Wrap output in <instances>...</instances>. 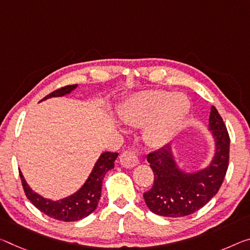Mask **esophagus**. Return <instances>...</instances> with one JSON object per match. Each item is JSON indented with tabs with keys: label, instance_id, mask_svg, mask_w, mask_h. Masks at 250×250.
Masks as SVG:
<instances>
[{
	"label": "esophagus",
	"instance_id": "obj_1",
	"mask_svg": "<svg viewBox=\"0 0 250 250\" xmlns=\"http://www.w3.org/2000/svg\"><path fill=\"white\" fill-rule=\"evenodd\" d=\"M120 164L125 168H133L139 164V156L133 150H126L121 153Z\"/></svg>",
	"mask_w": 250,
	"mask_h": 250
}]
</instances>
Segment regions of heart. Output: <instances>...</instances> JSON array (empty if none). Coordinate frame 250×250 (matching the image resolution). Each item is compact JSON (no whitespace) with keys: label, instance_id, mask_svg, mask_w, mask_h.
Returning <instances> with one entry per match:
<instances>
[{"label":"heart","instance_id":"b5f03b06","mask_svg":"<svg viewBox=\"0 0 250 250\" xmlns=\"http://www.w3.org/2000/svg\"><path fill=\"white\" fill-rule=\"evenodd\" d=\"M190 104L182 93L151 90L138 93L126 101L121 119L131 125H144L145 139L150 146L167 144L187 117Z\"/></svg>","mask_w":250,"mask_h":250}]
</instances>
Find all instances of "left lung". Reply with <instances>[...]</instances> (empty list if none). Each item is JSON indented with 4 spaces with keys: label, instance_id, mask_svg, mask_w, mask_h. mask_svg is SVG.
I'll use <instances>...</instances> for the list:
<instances>
[{
    "label": "left lung",
    "instance_id": "left-lung-1",
    "mask_svg": "<svg viewBox=\"0 0 250 250\" xmlns=\"http://www.w3.org/2000/svg\"><path fill=\"white\" fill-rule=\"evenodd\" d=\"M209 130L215 138L216 151L210 165L200 171L186 173L178 168L169 145L148 154L154 181L144 198L153 213L171 218L191 215L218 192L228 169L230 139L215 106H211Z\"/></svg>",
    "mask_w": 250,
    "mask_h": 250
}]
</instances>
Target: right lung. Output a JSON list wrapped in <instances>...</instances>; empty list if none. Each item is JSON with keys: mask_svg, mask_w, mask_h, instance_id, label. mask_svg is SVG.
I'll use <instances>...</instances> for the list:
<instances>
[{"mask_svg": "<svg viewBox=\"0 0 250 250\" xmlns=\"http://www.w3.org/2000/svg\"><path fill=\"white\" fill-rule=\"evenodd\" d=\"M78 84L66 85L53 91L47 94L45 99L52 97H63L69 94L71 91L77 88ZM118 157L117 152H104L99 158L91 171L90 176L84 185L73 193L72 196L59 201H53L50 199H45L42 196L38 195L26 184L24 177L20 171V178H21L23 189H24L25 196L31 203L37 207L40 211L45 213L53 219L61 221H77L81 220L83 218L88 217L91 212L96 210L99 200L101 197L102 181L105 173L114 167V161Z\"/></svg>", "mask_w": 250, "mask_h": 250, "instance_id": "obj_1", "label": "right lung"}]
</instances>
